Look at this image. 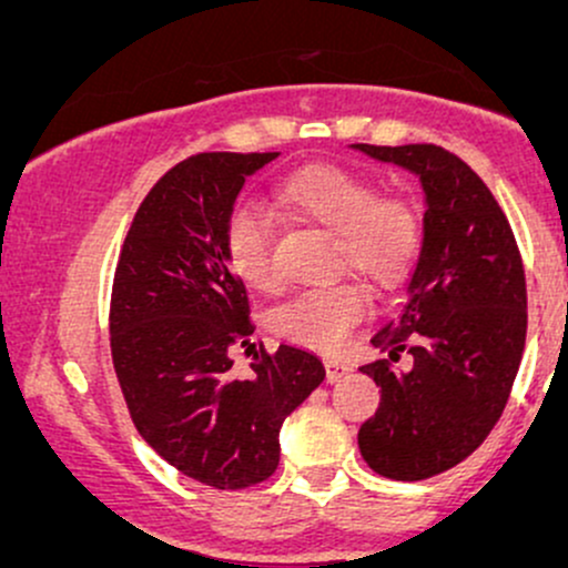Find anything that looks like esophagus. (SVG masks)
<instances>
[{"instance_id":"obj_1","label":"esophagus","mask_w":568,"mask_h":568,"mask_svg":"<svg viewBox=\"0 0 568 568\" xmlns=\"http://www.w3.org/2000/svg\"><path fill=\"white\" fill-rule=\"evenodd\" d=\"M349 374V366L344 361H336V357H325V379L331 384L344 379Z\"/></svg>"}]
</instances>
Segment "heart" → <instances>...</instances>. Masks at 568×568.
I'll return each instance as SVG.
<instances>
[{
    "label": "heart",
    "mask_w": 568,
    "mask_h": 568,
    "mask_svg": "<svg viewBox=\"0 0 568 568\" xmlns=\"http://www.w3.org/2000/svg\"><path fill=\"white\" fill-rule=\"evenodd\" d=\"M280 205L323 230L334 232V256L379 285L400 280L422 247V213L403 194H376L368 175L315 162L285 175L275 186ZM224 251L234 275L251 288L275 285L272 224L266 213L237 205L226 219ZM368 312V293L352 280L317 285L285 302L272 325L288 342L312 349L342 347L349 331Z\"/></svg>",
    "instance_id": "obj_1"
}]
</instances>
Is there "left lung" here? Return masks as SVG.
<instances>
[{"label": "left lung", "instance_id": "left-lung-1", "mask_svg": "<svg viewBox=\"0 0 568 568\" xmlns=\"http://www.w3.org/2000/svg\"><path fill=\"white\" fill-rule=\"evenodd\" d=\"M425 192L422 247L400 312L371 336L388 361L363 366L382 387L357 433L363 459L393 480H422L467 459L505 410L526 344V277L505 213L467 162L435 143L371 146Z\"/></svg>", "mask_w": 568, "mask_h": 568}]
</instances>
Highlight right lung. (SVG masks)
Wrapping results in <instances>:
<instances>
[{
	"instance_id": "right-lung-1",
	"label": "right lung",
	"mask_w": 568,
	"mask_h": 568,
	"mask_svg": "<svg viewBox=\"0 0 568 568\" xmlns=\"http://www.w3.org/2000/svg\"><path fill=\"white\" fill-rule=\"evenodd\" d=\"M280 152H207L171 168L141 202L112 288V361L141 438L175 470L213 488L262 484L277 470L280 427L325 379L310 349L230 347L253 334L245 285L224 251L226 219L247 175ZM245 344V342H243Z\"/></svg>"
}]
</instances>
